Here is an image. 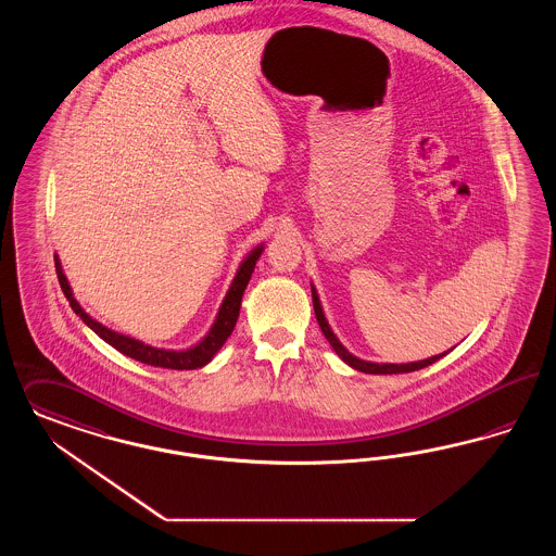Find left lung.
I'll return each instance as SVG.
<instances>
[{
  "instance_id": "obj_1",
  "label": "left lung",
  "mask_w": 556,
  "mask_h": 556,
  "mask_svg": "<svg viewBox=\"0 0 556 556\" xmlns=\"http://www.w3.org/2000/svg\"><path fill=\"white\" fill-rule=\"evenodd\" d=\"M312 302H314V314H316V320H318V325H320V331L325 333L327 341L333 345L334 354L341 357L345 364H350L352 368L359 370V372H366V375H401V372H414V370H420V368H426V366L434 364L437 359H441V357L444 356V354H441V356L428 357V359H420V362H409V364H375V362H364V359H359V357L352 356V354L339 343V339L334 337L331 327H329V323H327V318H325V314H323V308H320V302H318V295H316V289L314 288H312Z\"/></svg>"
}]
</instances>
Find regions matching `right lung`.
Segmentation results:
<instances>
[{"instance_id":"add662e5","label":"right lung","mask_w":556,"mask_h":556,"mask_svg":"<svg viewBox=\"0 0 556 556\" xmlns=\"http://www.w3.org/2000/svg\"><path fill=\"white\" fill-rule=\"evenodd\" d=\"M263 254V245L254 248L244 263L238 268V275L233 277V283L227 291L225 300H223L222 308L217 314V320L215 325L211 327L208 334L200 341L199 345L190 348V350H184V352H172V350H159V348H151L138 339L132 337H126V334L115 333L112 329L103 327L101 323H97L94 318H90L87 312L83 311V306L74 300L72 295V289L67 283L66 275L62 270V263L55 254V270H58V279H60V286L62 291L72 306V311L76 312L85 325H89L90 329L94 333L99 334L103 341H108L112 348H115L117 352H122L124 356L134 357L142 364H149V366H156V368H169V370H194V368H202L204 364H208L213 356L219 352L223 348V343L227 341V337L233 331L236 327V320L240 316V304H242V295H244L245 286L254 273L256 267V261L258 256Z\"/></svg>"}]
</instances>
